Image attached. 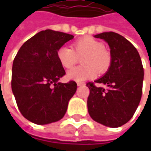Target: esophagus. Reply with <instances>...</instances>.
Returning a JSON list of instances; mask_svg holds the SVG:
<instances>
[{
	"instance_id": "obj_1",
	"label": "esophagus",
	"mask_w": 151,
	"mask_h": 151,
	"mask_svg": "<svg viewBox=\"0 0 151 151\" xmlns=\"http://www.w3.org/2000/svg\"><path fill=\"white\" fill-rule=\"evenodd\" d=\"M84 85H85V82H81V81H78V82H77V86H84Z\"/></svg>"
}]
</instances>
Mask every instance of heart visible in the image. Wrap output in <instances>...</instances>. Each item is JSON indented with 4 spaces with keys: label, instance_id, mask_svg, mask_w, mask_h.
I'll return each mask as SVG.
<instances>
[{
    "label": "heart",
    "instance_id": "b5f03b06",
    "mask_svg": "<svg viewBox=\"0 0 151 151\" xmlns=\"http://www.w3.org/2000/svg\"><path fill=\"white\" fill-rule=\"evenodd\" d=\"M81 58L82 65L75 67L67 73V77L73 81H82L93 79L100 73L108 70L112 64V55L104 48L103 44L91 36H85L75 40L71 49L61 47L57 51V58L60 65L70 69Z\"/></svg>",
    "mask_w": 151,
    "mask_h": 151
}]
</instances>
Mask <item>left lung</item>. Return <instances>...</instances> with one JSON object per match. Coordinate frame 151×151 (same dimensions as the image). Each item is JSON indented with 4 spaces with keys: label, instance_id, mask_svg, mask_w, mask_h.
<instances>
[{
    "label": "left lung",
    "instance_id": "8db88e82",
    "mask_svg": "<svg viewBox=\"0 0 151 151\" xmlns=\"http://www.w3.org/2000/svg\"><path fill=\"white\" fill-rule=\"evenodd\" d=\"M96 38L107 42L112 55L107 72L96 83L86 86L90 90L87 98L91 118L101 124L118 128L128 123L136 111L142 96L144 68L140 56L129 40L113 32L96 34Z\"/></svg>",
    "mask_w": 151,
    "mask_h": 151
}]
</instances>
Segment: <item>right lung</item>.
<instances>
[{"label": "right lung", "instance_id": "1", "mask_svg": "<svg viewBox=\"0 0 151 151\" xmlns=\"http://www.w3.org/2000/svg\"><path fill=\"white\" fill-rule=\"evenodd\" d=\"M74 36L50 29L41 31L27 40L12 64V89L22 115L36 124H47L61 119L77 85L58 81L65 71L57 58V51Z\"/></svg>", "mask_w": 151, "mask_h": 151}]
</instances>
